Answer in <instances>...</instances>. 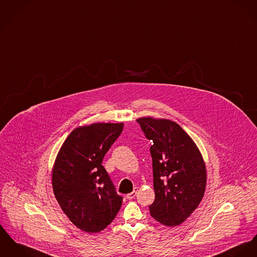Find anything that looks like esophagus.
<instances>
[{
    "instance_id": "34e87169",
    "label": "esophagus",
    "mask_w": 257,
    "mask_h": 257,
    "mask_svg": "<svg viewBox=\"0 0 257 257\" xmlns=\"http://www.w3.org/2000/svg\"><path fill=\"white\" fill-rule=\"evenodd\" d=\"M138 191H139V188H138V187H135L134 191H132L131 193H127V194H126V198H127V199H133V198H135V196L137 195Z\"/></svg>"
}]
</instances>
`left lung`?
I'll list each match as a JSON object with an SVG mask.
<instances>
[{"label": "left lung", "mask_w": 257, "mask_h": 257, "mask_svg": "<svg viewBox=\"0 0 257 257\" xmlns=\"http://www.w3.org/2000/svg\"><path fill=\"white\" fill-rule=\"evenodd\" d=\"M150 147L155 200L151 216L168 227L182 224L197 208L206 187V167L193 140L175 121L140 117Z\"/></svg>", "instance_id": "left-lung-1"}]
</instances>
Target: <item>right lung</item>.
I'll use <instances>...</instances> for the list:
<instances>
[{
    "label": "right lung",
    "mask_w": 257,
    "mask_h": 257,
    "mask_svg": "<svg viewBox=\"0 0 257 257\" xmlns=\"http://www.w3.org/2000/svg\"><path fill=\"white\" fill-rule=\"evenodd\" d=\"M123 123L98 122L73 130L62 145L52 172L54 194L72 224L87 233L104 230L122 203L102 165Z\"/></svg>",
    "instance_id": "1"
}]
</instances>
